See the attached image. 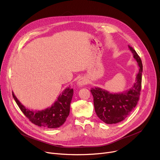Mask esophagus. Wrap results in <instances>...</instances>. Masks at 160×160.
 <instances>
[{
  "label": "esophagus",
  "instance_id": "esophagus-1",
  "mask_svg": "<svg viewBox=\"0 0 160 160\" xmlns=\"http://www.w3.org/2000/svg\"><path fill=\"white\" fill-rule=\"evenodd\" d=\"M87 83V79H85V78H81V79H79L78 81L77 84H78V86L82 87V86H83V85H86Z\"/></svg>",
  "mask_w": 160,
  "mask_h": 160
}]
</instances>
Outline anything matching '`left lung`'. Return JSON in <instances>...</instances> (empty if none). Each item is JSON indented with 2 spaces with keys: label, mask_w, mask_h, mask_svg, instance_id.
<instances>
[{
  "label": "left lung",
  "mask_w": 160,
  "mask_h": 160,
  "mask_svg": "<svg viewBox=\"0 0 160 160\" xmlns=\"http://www.w3.org/2000/svg\"><path fill=\"white\" fill-rule=\"evenodd\" d=\"M133 58L139 67L133 85L122 92L111 93L99 87L92 88L94 105L97 116L105 124H117L130 115L139 100L141 89L142 64L138 53L130 45Z\"/></svg>",
  "instance_id": "left-lung-1"
}]
</instances>
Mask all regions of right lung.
<instances>
[{
    "label": "right lung",
    "mask_w": 160,
    "mask_h": 160,
    "mask_svg": "<svg viewBox=\"0 0 160 160\" xmlns=\"http://www.w3.org/2000/svg\"><path fill=\"white\" fill-rule=\"evenodd\" d=\"M73 94V90L66 88L58 97L51 107L40 111L30 110L21 104L12 92L15 101L21 111L29 120L40 127L45 128H57L61 126L70 114V103Z\"/></svg>",
    "instance_id": "obj_1"
}]
</instances>
